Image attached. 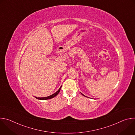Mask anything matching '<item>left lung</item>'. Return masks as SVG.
Returning a JSON list of instances; mask_svg holds the SVG:
<instances>
[{
  "label": "left lung",
  "mask_w": 135,
  "mask_h": 135,
  "mask_svg": "<svg viewBox=\"0 0 135 135\" xmlns=\"http://www.w3.org/2000/svg\"><path fill=\"white\" fill-rule=\"evenodd\" d=\"M82 95H84V96H85V95H84V94H82Z\"/></svg>",
  "instance_id": "1"
}]
</instances>
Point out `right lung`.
<instances>
[{
	"mask_svg": "<svg viewBox=\"0 0 135 135\" xmlns=\"http://www.w3.org/2000/svg\"><path fill=\"white\" fill-rule=\"evenodd\" d=\"M61 86L59 88V89L57 90L55 93H54V94L50 95V96H48V97H42V98H38V97H36V98L38 99H40V100H47V99H51L52 98H54V97H55V96L58 94L61 90Z\"/></svg>",
	"mask_w": 135,
	"mask_h": 135,
	"instance_id": "obj_1",
	"label": "right lung"
}]
</instances>
